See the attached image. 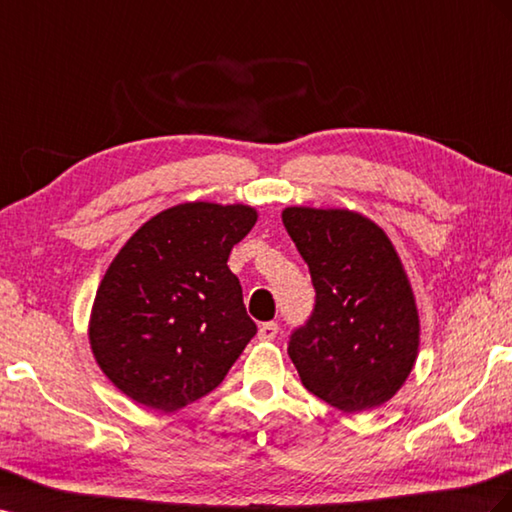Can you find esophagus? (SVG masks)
<instances>
[{
    "label": "esophagus",
    "instance_id": "34e87169",
    "mask_svg": "<svg viewBox=\"0 0 512 512\" xmlns=\"http://www.w3.org/2000/svg\"><path fill=\"white\" fill-rule=\"evenodd\" d=\"M278 323H262L260 327H258V340H262V342H271L275 336H278Z\"/></svg>",
    "mask_w": 512,
    "mask_h": 512
}]
</instances>
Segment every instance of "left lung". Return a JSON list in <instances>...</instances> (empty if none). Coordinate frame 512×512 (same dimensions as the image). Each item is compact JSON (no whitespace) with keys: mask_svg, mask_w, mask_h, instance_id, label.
Here are the masks:
<instances>
[{"mask_svg":"<svg viewBox=\"0 0 512 512\" xmlns=\"http://www.w3.org/2000/svg\"><path fill=\"white\" fill-rule=\"evenodd\" d=\"M282 222L316 290L288 342L301 383L344 413L388 403L420 347L416 297L388 234L349 209L288 206Z\"/></svg>","mask_w":512,"mask_h":512,"instance_id":"1","label":"left lung"}]
</instances>
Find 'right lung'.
Segmentation results:
<instances>
[{"mask_svg":"<svg viewBox=\"0 0 512 512\" xmlns=\"http://www.w3.org/2000/svg\"><path fill=\"white\" fill-rule=\"evenodd\" d=\"M247 204L185 202L150 217L107 267L90 349L135 403L178 411L215 390L256 334L228 256L256 224Z\"/></svg>","mask_w":512,"mask_h":512,"instance_id":"1","label":"right lung"}]
</instances>
